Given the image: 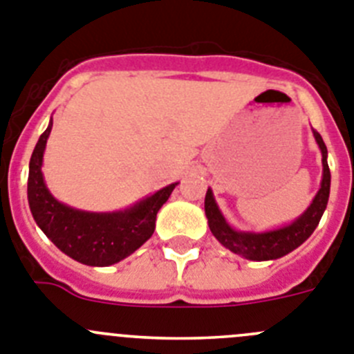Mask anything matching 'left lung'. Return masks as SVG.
<instances>
[{"instance_id":"obj_1","label":"left lung","mask_w":354,"mask_h":354,"mask_svg":"<svg viewBox=\"0 0 354 354\" xmlns=\"http://www.w3.org/2000/svg\"><path fill=\"white\" fill-rule=\"evenodd\" d=\"M312 132H314V138H316L317 146H319L321 155H323V180H321L319 192L312 199L310 206L292 224L266 232L236 231V229H232L225 222L224 215H222L218 206H216L213 192L208 189L205 197V212L206 218H208L209 231L231 252L240 254L245 259L250 261L279 259V257L286 256V254L292 252L295 248L300 247L310 236L312 232H314V229L317 227L328 205V197H330V178L332 176H330V167H328L326 162V145H324L319 132H316V130H312Z\"/></svg>"}]
</instances>
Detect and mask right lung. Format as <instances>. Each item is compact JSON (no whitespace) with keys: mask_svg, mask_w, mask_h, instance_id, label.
<instances>
[{"mask_svg":"<svg viewBox=\"0 0 354 354\" xmlns=\"http://www.w3.org/2000/svg\"><path fill=\"white\" fill-rule=\"evenodd\" d=\"M53 120L40 136L30 160L28 203L35 222L56 247L88 266H111L136 252L155 231L157 213L178 183H171L132 208L113 213H93L70 208L46 187L42 174L44 149Z\"/></svg>","mask_w":354,"mask_h":354,"instance_id":"obj_1","label":"right lung"}]
</instances>
